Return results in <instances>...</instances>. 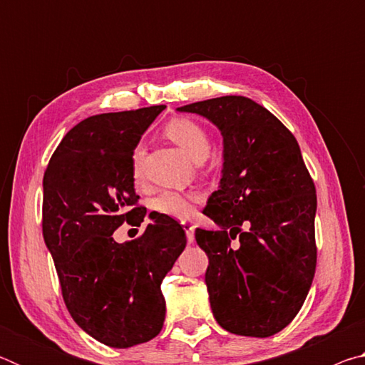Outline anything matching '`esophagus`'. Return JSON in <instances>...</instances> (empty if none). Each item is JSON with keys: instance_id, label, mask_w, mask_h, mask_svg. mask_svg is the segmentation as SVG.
<instances>
[{"instance_id": "1", "label": "esophagus", "mask_w": 365, "mask_h": 365, "mask_svg": "<svg viewBox=\"0 0 365 365\" xmlns=\"http://www.w3.org/2000/svg\"><path fill=\"white\" fill-rule=\"evenodd\" d=\"M183 230H185V233H187V240H188V243L191 245L195 242V227H193V224H190V222H183Z\"/></svg>"}]
</instances>
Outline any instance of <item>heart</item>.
Returning a JSON list of instances; mask_svg holds the SVG:
<instances>
[{
  "label": "heart",
  "mask_w": 365,
  "mask_h": 365,
  "mask_svg": "<svg viewBox=\"0 0 365 365\" xmlns=\"http://www.w3.org/2000/svg\"><path fill=\"white\" fill-rule=\"evenodd\" d=\"M165 137L174 141L191 160H205L209 153V137L200 123L191 119H172L164 128ZM145 148L138 145L132 151V174L141 177V165H143ZM197 196L193 193H182V191H163L154 197L151 206L158 214L165 217L187 220L195 211V202Z\"/></svg>",
  "instance_id": "obj_1"
}]
</instances>
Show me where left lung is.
<instances>
[{
  "label": "left lung",
  "mask_w": 365,
  "mask_h": 365,
  "mask_svg": "<svg viewBox=\"0 0 365 365\" xmlns=\"http://www.w3.org/2000/svg\"><path fill=\"white\" fill-rule=\"evenodd\" d=\"M222 135V177L205 212L219 230L196 228L209 257L214 317L235 335L265 338L285 329L316 272V187L292 132L261 104L220 96L177 108ZM245 230H242V227ZM240 237V248L230 240Z\"/></svg>",
  "instance_id": "left-lung-1"
}]
</instances>
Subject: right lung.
<instances>
[{
    "label": "right lung",
    "instance_id": "1",
    "mask_svg": "<svg viewBox=\"0 0 365 365\" xmlns=\"http://www.w3.org/2000/svg\"><path fill=\"white\" fill-rule=\"evenodd\" d=\"M165 109L91 115L67 132L43 177V238L56 265L72 319L110 348H130L160 331V283L187 245L177 220L150 214L140 238L117 243L123 222L141 225L135 207L132 151Z\"/></svg>",
    "mask_w": 365,
    "mask_h": 365
}]
</instances>
